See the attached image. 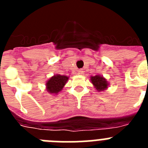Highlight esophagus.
I'll list each match as a JSON object with an SVG mask.
<instances>
[{"instance_id":"34e87169","label":"esophagus","mask_w":148,"mask_h":148,"mask_svg":"<svg viewBox=\"0 0 148 148\" xmlns=\"http://www.w3.org/2000/svg\"><path fill=\"white\" fill-rule=\"evenodd\" d=\"M78 73L79 75H83L84 73V71L83 70H82V69H79V70H78Z\"/></svg>"}]
</instances>
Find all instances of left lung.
I'll use <instances>...</instances> for the list:
<instances>
[{"label":"left lung","instance_id":"obj_1","mask_svg":"<svg viewBox=\"0 0 148 148\" xmlns=\"http://www.w3.org/2000/svg\"><path fill=\"white\" fill-rule=\"evenodd\" d=\"M90 81L95 87V88L97 90V91H103L106 90L108 87V81L103 76L101 75H95V76L90 77Z\"/></svg>","mask_w":148,"mask_h":148}]
</instances>
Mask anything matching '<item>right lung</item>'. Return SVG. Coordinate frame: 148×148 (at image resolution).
I'll return each mask as SVG.
<instances>
[{
  "label": "right lung",
  "instance_id": "right-lung-1",
  "mask_svg": "<svg viewBox=\"0 0 148 148\" xmlns=\"http://www.w3.org/2000/svg\"><path fill=\"white\" fill-rule=\"evenodd\" d=\"M69 77L66 75H61L59 74L53 75L46 83L47 92L51 94L58 93L64 87Z\"/></svg>",
  "mask_w": 148,
  "mask_h": 148
}]
</instances>
